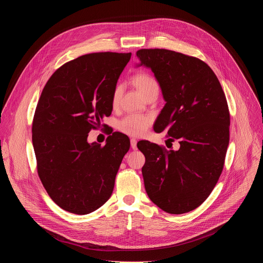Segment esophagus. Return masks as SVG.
<instances>
[{"label":"esophagus","mask_w":263,"mask_h":263,"mask_svg":"<svg viewBox=\"0 0 263 263\" xmlns=\"http://www.w3.org/2000/svg\"><path fill=\"white\" fill-rule=\"evenodd\" d=\"M130 144H131V147L133 149H136L137 148V140L135 138H131L130 139Z\"/></svg>","instance_id":"esophagus-1"}]
</instances>
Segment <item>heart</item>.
I'll list each match as a JSON object with an SVG mask.
<instances>
[{"instance_id":"obj_1","label":"heart","mask_w":263,"mask_h":263,"mask_svg":"<svg viewBox=\"0 0 263 263\" xmlns=\"http://www.w3.org/2000/svg\"><path fill=\"white\" fill-rule=\"evenodd\" d=\"M133 81L141 93L146 98L148 95L159 91V84L157 80L147 72H138L133 77ZM122 86L117 85L112 91V104L117 106L121 99ZM152 124V120L147 116L131 114L123 118L119 123V129L131 136L143 135Z\"/></svg>"}]
</instances>
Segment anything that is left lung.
<instances>
[{
	"label": "left lung",
	"instance_id": "1",
	"mask_svg": "<svg viewBox=\"0 0 263 263\" xmlns=\"http://www.w3.org/2000/svg\"><path fill=\"white\" fill-rule=\"evenodd\" d=\"M136 56L154 72L166 102L154 130H166L168 140L180 143L178 151L137 143L145 157V192L167 213L190 212L209 197L223 168L230 126L226 96L210 66L197 57L165 49H141Z\"/></svg>",
	"mask_w": 263,
	"mask_h": 263
}]
</instances>
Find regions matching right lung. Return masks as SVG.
I'll use <instances>...</instances> for the list:
<instances>
[{"mask_svg": "<svg viewBox=\"0 0 263 263\" xmlns=\"http://www.w3.org/2000/svg\"><path fill=\"white\" fill-rule=\"evenodd\" d=\"M131 53L100 52L61 65L37 103L32 142L39 177L50 198L65 211L90 213L114 192L129 151L127 135L114 132L105 145L89 144L91 129L112 111V91Z\"/></svg>", "mask_w": 263, "mask_h": 263, "instance_id": "add662e5", "label": "right lung"}]
</instances>
